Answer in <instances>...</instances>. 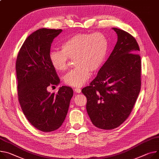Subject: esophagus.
<instances>
[{"label": "esophagus", "instance_id": "34e87169", "mask_svg": "<svg viewBox=\"0 0 159 159\" xmlns=\"http://www.w3.org/2000/svg\"><path fill=\"white\" fill-rule=\"evenodd\" d=\"M74 91H75V93H80L81 90L80 89H79V88H75L74 89Z\"/></svg>", "mask_w": 159, "mask_h": 159}]
</instances>
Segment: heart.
Segmentation results:
<instances>
[{
	"label": "heart",
	"instance_id": "obj_1",
	"mask_svg": "<svg viewBox=\"0 0 159 159\" xmlns=\"http://www.w3.org/2000/svg\"><path fill=\"white\" fill-rule=\"evenodd\" d=\"M62 50H52L49 58L53 67L58 71L68 68L69 58L75 59L76 66L64 76L66 84L80 87L90 78L92 70H99L107 56L108 42L106 36L100 32L77 34L66 39L61 44Z\"/></svg>",
	"mask_w": 159,
	"mask_h": 159
}]
</instances>
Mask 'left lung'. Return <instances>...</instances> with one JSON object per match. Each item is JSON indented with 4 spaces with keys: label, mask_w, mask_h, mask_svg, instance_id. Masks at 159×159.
<instances>
[{
    "label": "left lung",
    "mask_w": 159,
    "mask_h": 159,
    "mask_svg": "<svg viewBox=\"0 0 159 159\" xmlns=\"http://www.w3.org/2000/svg\"><path fill=\"white\" fill-rule=\"evenodd\" d=\"M118 36L110 56L95 78L81 92L87 98V111L92 124L111 130L129 117L141 89L139 48L132 35L112 28Z\"/></svg>",
    "instance_id": "8db88e82"
}]
</instances>
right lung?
Segmentation results:
<instances>
[{"mask_svg": "<svg viewBox=\"0 0 159 159\" xmlns=\"http://www.w3.org/2000/svg\"><path fill=\"white\" fill-rule=\"evenodd\" d=\"M62 29H40L31 34L21 47L16 62L18 101L30 123L43 132L54 131L62 125L69 109L73 90L67 86L57 93L48 87L60 83L49 53L53 39Z\"/></svg>", "mask_w": 159, "mask_h": 159, "instance_id": "1", "label": "right lung"}]
</instances>
